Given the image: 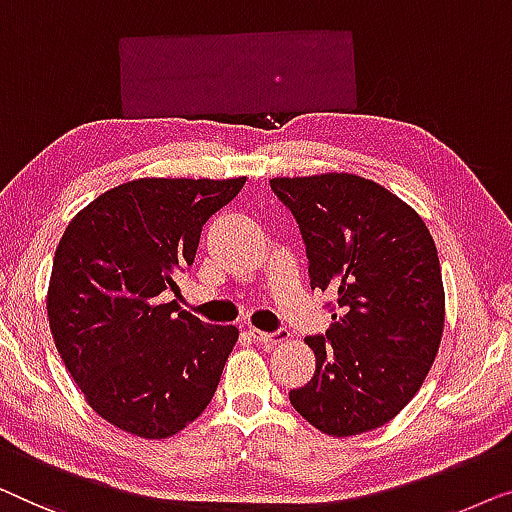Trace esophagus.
Segmentation results:
<instances>
[{
	"instance_id": "obj_1",
	"label": "esophagus",
	"mask_w": 512,
	"mask_h": 512,
	"mask_svg": "<svg viewBox=\"0 0 512 512\" xmlns=\"http://www.w3.org/2000/svg\"><path fill=\"white\" fill-rule=\"evenodd\" d=\"M250 336L255 338L257 343L266 345V348H273V345L283 343L290 338V331L287 329H278V331H262V329H250Z\"/></svg>"
}]
</instances>
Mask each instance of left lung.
Wrapping results in <instances>:
<instances>
[{"mask_svg": "<svg viewBox=\"0 0 512 512\" xmlns=\"http://www.w3.org/2000/svg\"><path fill=\"white\" fill-rule=\"evenodd\" d=\"M306 243L313 290L334 297L325 336H308L315 373L290 390L322 434L378 429L415 397L445 322L436 243L415 208L355 174L271 178Z\"/></svg>", "mask_w": 512, "mask_h": 512, "instance_id": "1", "label": "left lung"}]
</instances>
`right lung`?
<instances>
[{
  "label": "right lung",
  "mask_w": 512,
  "mask_h": 512,
  "mask_svg": "<svg viewBox=\"0 0 512 512\" xmlns=\"http://www.w3.org/2000/svg\"><path fill=\"white\" fill-rule=\"evenodd\" d=\"M246 176L139 178L99 194L57 243L48 322L64 366L99 417L127 434L169 438L218 390L234 325H206L164 292L194 262L201 227Z\"/></svg>",
  "instance_id": "right-lung-1"
}]
</instances>
